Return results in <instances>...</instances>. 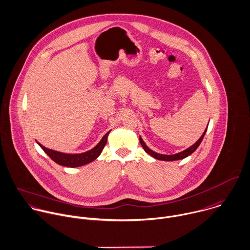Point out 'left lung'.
Listing matches in <instances>:
<instances>
[{
	"mask_svg": "<svg viewBox=\"0 0 250 250\" xmlns=\"http://www.w3.org/2000/svg\"><path fill=\"white\" fill-rule=\"evenodd\" d=\"M207 130H208V127L206 128V130L204 131V133H203V135L200 137V139H199L193 146H191L190 147L186 148L185 150H183V151H181V152H178V153H175V154H172V155L160 154V153H157V152L153 151L152 149H150V148L146 146V144L144 142V140L142 139L141 136H140V143H141L142 146L144 147L145 151H146L147 154H149L150 156H152L153 158L157 159V160H161V161H175V160H181V159H184V158L188 157L190 154H192V153L198 148V146H200V144L202 143V141H203V139H204V137H205V134H206Z\"/></svg>",
	"mask_w": 250,
	"mask_h": 250,
	"instance_id": "obj_1",
	"label": "left lung"
}]
</instances>
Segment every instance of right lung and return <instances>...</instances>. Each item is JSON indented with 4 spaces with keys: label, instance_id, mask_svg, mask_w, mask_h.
I'll use <instances>...</instances> for the list:
<instances>
[{
    "label": "right lung",
    "instance_id": "right-lung-1",
    "mask_svg": "<svg viewBox=\"0 0 250 250\" xmlns=\"http://www.w3.org/2000/svg\"><path fill=\"white\" fill-rule=\"evenodd\" d=\"M110 131H108L100 141V143L94 146L92 149L83 152V153H78V154H72V153H64L60 151H56L53 149L46 148L42 145H41L39 142L37 144L42 148V150L58 165L61 166L69 167H77L83 166L88 163L93 162L95 159H97L100 154L102 153L106 142H107V136Z\"/></svg>",
    "mask_w": 250,
    "mask_h": 250
}]
</instances>
